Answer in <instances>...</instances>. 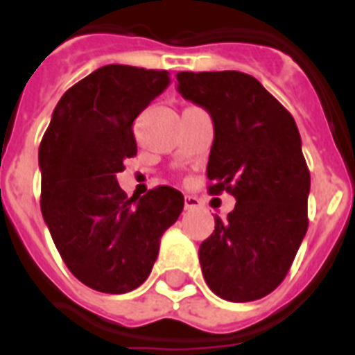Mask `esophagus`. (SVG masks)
<instances>
[{"instance_id":"obj_1","label":"esophagus","mask_w":355,"mask_h":355,"mask_svg":"<svg viewBox=\"0 0 355 355\" xmlns=\"http://www.w3.org/2000/svg\"><path fill=\"white\" fill-rule=\"evenodd\" d=\"M200 206V200L197 199V197H193V195H186V199H184V208L186 210H195V208H199Z\"/></svg>"}]
</instances>
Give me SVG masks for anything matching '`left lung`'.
Returning a JSON list of instances; mask_svg holds the SVG:
<instances>
[{"label":"left lung","instance_id":"1","mask_svg":"<svg viewBox=\"0 0 355 355\" xmlns=\"http://www.w3.org/2000/svg\"><path fill=\"white\" fill-rule=\"evenodd\" d=\"M177 90L214 121L206 175L211 195L236 208L200 243L205 280L217 297L252 302L280 286L308 230L309 169L293 116L241 71H180Z\"/></svg>","mask_w":355,"mask_h":355}]
</instances>
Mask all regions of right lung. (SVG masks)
Segmentation results:
<instances>
[{"instance_id":"obj_1","label":"right lung","mask_w":355,"mask_h":355,"mask_svg":"<svg viewBox=\"0 0 355 355\" xmlns=\"http://www.w3.org/2000/svg\"><path fill=\"white\" fill-rule=\"evenodd\" d=\"M169 85L166 69L108 64L69 88L42 138L40 208L71 275L121 295L150 275L184 195L158 186L136 200L116 175L136 155L132 123Z\"/></svg>"}]
</instances>
